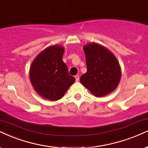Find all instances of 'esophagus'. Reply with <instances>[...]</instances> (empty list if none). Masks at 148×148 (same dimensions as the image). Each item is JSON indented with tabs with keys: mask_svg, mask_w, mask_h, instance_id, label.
<instances>
[{
	"mask_svg": "<svg viewBox=\"0 0 148 148\" xmlns=\"http://www.w3.org/2000/svg\"><path fill=\"white\" fill-rule=\"evenodd\" d=\"M75 78H76V82L79 81V76H78V75L75 76Z\"/></svg>",
	"mask_w": 148,
	"mask_h": 148,
	"instance_id": "1",
	"label": "esophagus"
}]
</instances>
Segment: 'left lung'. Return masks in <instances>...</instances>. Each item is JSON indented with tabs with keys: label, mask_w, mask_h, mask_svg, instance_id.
Wrapping results in <instances>:
<instances>
[{
	"label": "left lung",
	"mask_w": 148,
	"mask_h": 148,
	"mask_svg": "<svg viewBox=\"0 0 148 148\" xmlns=\"http://www.w3.org/2000/svg\"><path fill=\"white\" fill-rule=\"evenodd\" d=\"M83 50L87 71L80 77L82 85L98 98L115 91L120 81L121 71L113 52L94 42L85 45Z\"/></svg>",
	"instance_id": "obj_1"
}]
</instances>
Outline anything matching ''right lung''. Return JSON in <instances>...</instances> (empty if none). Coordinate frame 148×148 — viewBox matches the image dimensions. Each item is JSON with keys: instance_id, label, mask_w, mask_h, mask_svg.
<instances>
[{"instance_id": "obj_1", "label": "right lung", "mask_w": 148, "mask_h": 148, "mask_svg": "<svg viewBox=\"0 0 148 148\" xmlns=\"http://www.w3.org/2000/svg\"><path fill=\"white\" fill-rule=\"evenodd\" d=\"M63 53L64 47L61 45L48 46L35 57L30 67L29 78L33 89L46 100L61 99L75 82L62 60Z\"/></svg>"}]
</instances>
